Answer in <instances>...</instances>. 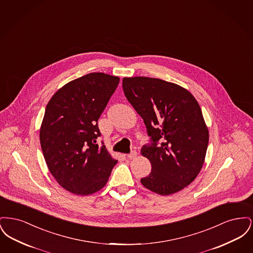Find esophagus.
Wrapping results in <instances>:
<instances>
[{
    "label": "esophagus",
    "instance_id": "34e87169",
    "mask_svg": "<svg viewBox=\"0 0 253 253\" xmlns=\"http://www.w3.org/2000/svg\"><path fill=\"white\" fill-rule=\"evenodd\" d=\"M137 157V153L135 152V151H132L131 154H129L127 157L129 158V159H133V158H135V157Z\"/></svg>",
    "mask_w": 253,
    "mask_h": 253
}]
</instances>
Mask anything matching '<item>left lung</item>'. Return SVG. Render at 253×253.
Returning <instances> with one entry per match:
<instances>
[{
  "label": "left lung",
  "instance_id": "obj_1",
  "mask_svg": "<svg viewBox=\"0 0 253 253\" xmlns=\"http://www.w3.org/2000/svg\"><path fill=\"white\" fill-rule=\"evenodd\" d=\"M122 87L152 139L141 149L152 165L141 184L160 195L179 192L200 172L209 144L197 100L180 85L155 78H124Z\"/></svg>",
  "mask_w": 253,
  "mask_h": 253
}]
</instances>
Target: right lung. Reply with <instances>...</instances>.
Instances as JSON below:
<instances>
[{
  "label": "right lung",
  "mask_w": 253,
  "mask_h": 253,
  "mask_svg": "<svg viewBox=\"0 0 253 253\" xmlns=\"http://www.w3.org/2000/svg\"><path fill=\"white\" fill-rule=\"evenodd\" d=\"M119 84V77L90 73L63 85L47 103L41 147L51 174L70 193L89 195L101 190L118 163L96 138L97 121Z\"/></svg>",
  "instance_id": "add662e5"
}]
</instances>
